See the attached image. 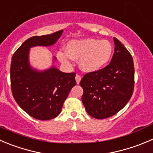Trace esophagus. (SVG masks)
Instances as JSON below:
<instances>
[{"mask_svg": "<svg viewBox=\"0 0 153 153\" xmlns=\"http://www.w3.org/2000/svg\"><path fill=\"white\" fill-rule=\"evenodd\" d=\"M75 80H76L77 84H79L80 81H81V75H76V76H75Z\"/></svg>", "mask_w": 153, "mask_h": 153, "instance_id": "esophagus-1", "label": "esophagus"}]
</instances>
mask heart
<instances>
[{
  "label": "heart",
  "mask_w": 153,
  "mask_h": 153,
  "mask_svg": "<svg viewBox=\"0 0 153 153\" xmlns=\"http://www.w3.org/2000/svg\"><path fill=\"white\" fill-rule=\"evenodd\" d=\"M112 52L113 47L109 41L87 38L69 42L66 51H57V57L66 64H69L72 59L80 60L81 69L84 72H92L104 67L111 59Z\"/></svg>",
  "instance_id": "heart-1"
}]
</instances>
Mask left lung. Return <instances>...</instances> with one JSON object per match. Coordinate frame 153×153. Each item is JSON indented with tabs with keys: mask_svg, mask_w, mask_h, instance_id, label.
<instances>
[{
	"mask_svg": "<svg viewBox=\"0 0 153 153\" xmlns=\"http://www.w3.org/2000/svg\"><path fill=\"white\" fill-rule=\"evenodd\" d=\"M114 53L109 64L83 76L80 85L84 90L81 97L89 115L105 119L119 112L132 96L134 68L129 51L114 37Z\"/></svg>",
	"mask_w": 153,
	"mask_h": 153,
	"instance_id": "left-lung-1",
	"label": "left lung"
}]
</instances>
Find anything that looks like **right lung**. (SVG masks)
Returning a JSON list of instances; mask_svg holds the SVG:
<instances>
[{
    "label": "right lung",
    "instance_id": "add662e5",
    "mask_svg": "<svg viewBox=\"0 0 153 153\" xmlns=\"http://www.w3.org/2000/svg\"><path fill=\"white\" fill-rule=\"evenodd\" d=\"M63 31L30 37L12 57L10 81L13 96L20 108L35 119L48 120L58 116L64 101L76 84L75 72L65 73L54 66L41 72L30 66V48L54 45Z\"/></svg>",
    "mask_w": 153,
    "mask_h": 153
}]
</instances>
